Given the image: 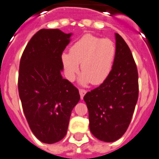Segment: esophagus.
<instances>
[{
  "instance_id": "34e87169",
  "label": "esophagus",
  "mask_w": 159,
  "mask_h": 159,
  "mask_svg": "<svg viewBox=\"0 0 159 159\" xmlns=\"http://www.w3.org/2000/svg\"><path fill=\"white\" fill-rule=\"evenodd\" d=\"M80 98L81 99H83L84 98V94H85L86 93V92H87V91L85 90V89H80Z\"/></svg>"
}]
</instances>
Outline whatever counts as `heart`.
Returning a JSON list of instances; mask_svg holds the SVG:
<instances>
[{"instance_id": "1", "label": "heart", "mask_w": 159, "mask_h": 159, "mask_svg": "<svg viewBox=\"0 0 159 159\" xmlns=\"http://www.w3.org/2000/svg\"><path fill=\"white\" fill-rule=\"evenodd\" d=\"M115 55L116 46L111 40L86 34L74 43L70 52L62 53L61 62L70 80L78 74L81 63V83L98 85L111 73Z\"/></svg>"}]
</instances>
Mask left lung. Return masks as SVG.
I'll return each instance as SVG.
<instances>
[{
  "label": "left lung",
  "mask_w": 159,
  "mask_h": 159,
  "mask_svg": "<svg viewBox=\"0 0 159 159\" xmlns=\"http://www.w3.org/2000/svg\"><path fill=\"white\" fill-rule=\"evenodd\" d=\"M116 55L107 80L84 97L89 129L104 142H114L129 125L139 97V75L129 47L115 33Z\"/></svg>",
  "instance_id": "obj_1"
}]
</instances>
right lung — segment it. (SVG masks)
<instances>
[{
	"label": "right lung",
	"instance_id": "1",
	"mask_svg": "<svg viewBox=\"0 0 159 159\" xmlns=\"http://www.w3.org/2000/svg\"><path fill=\"white\" fill-rule=\"evenodd\" d=\"M71 33L41 29L33 35L20 62L18 89L25 116L32 133L45 143L65 137L71 111L80 101L78 89L61 71V55Z\"/></svg>",
	"mask_w": 159,
	"mask_h": 159
}]
</instances>
